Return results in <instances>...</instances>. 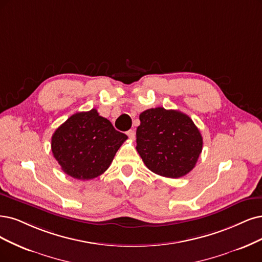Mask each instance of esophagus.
Wrapping results in <instances>:
<instances>
[{
    "label": "esophagus",
    "mask_w": 262,
    "mask_h": 262,
    "mask_svg": "<svg viewBox=\"0 0 262 262\" xmlns=\"http://www.w3.org/2000/svg\"><path fill=\"white\" fill-rule=\"evenodd\" d=\"M127 136H128V138L129 139H132V140H134L135 139V137H136V133H135V130H133V129H129L127 133Z\"/></svg>",
    "instance_id": "34e87169"
}]
</instances>
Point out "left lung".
<instances>
[{
    "mask_svg": "<svg viewBox=\"0 0 262 262\" xmlns=\"http://www.w3.org/2000/svg\"><path fill=\"white\" fill-rule=\"evenodd\" d=\"M139 120L136 149L151 171L179 178L194 168L203 138L187 114L159 106L140 113Z\"/></svg>",
    "mask_w": 262,
    "mask_h": 262,
    "instance_id": "obj_1",
    "label": "left lung"
}]
</instances>
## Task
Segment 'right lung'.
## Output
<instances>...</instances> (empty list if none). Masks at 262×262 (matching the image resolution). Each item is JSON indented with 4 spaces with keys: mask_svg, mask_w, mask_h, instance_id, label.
<instances>
[{
    "mask_svg": "<svg viewBox=\"0 0 262 262\" xmlns=\"http://www.w3.org/2000/svg\"><path fill=\"white\" fill-rule=\"evenodd\" d=\"M126 139L125 134L92 109L71 115L55 130L52 152L67 175L89 180L109 168Z\"/></svg>",
    "mask_w": 262,
    "mask_h": 262,
    "instance_id": "1",
    "label": "right lung"
}]
</instances>
